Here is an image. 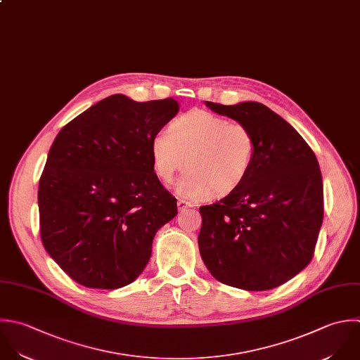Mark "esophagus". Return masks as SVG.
Masks as SVG:
<instances>
[{"label":"esophagus","mask_w":360,"mask_h":360,"mask_svg":"<svg viewBox=\"0 0 360 360\" xmlns=\"http://www.w3.org/2000/svg\"><path fill=\"white\" fill-rule=\"evenodd\" d=\"M193 205L191 203V202H188V200H184V199H179L178 200V210L179 212H184L185 209H188V207H192Z\"/></svg>","instance_id":"1"}]
</instances>
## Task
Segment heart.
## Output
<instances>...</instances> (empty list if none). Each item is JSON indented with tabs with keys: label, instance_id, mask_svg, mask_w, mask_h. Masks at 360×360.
I'll return each mask as SVG.
<instances>
[{
	"label": "heart",
	"instance_id": "b5f03b06",
	"mask_svg": "<svg viewBox=\"0 0 360 360\" xmlns=\"http://www.w3.org/2000/svg\"><path fill=\"white\" fill-rule=\"evenodd\" d=\"M255 153L257 141L247 126L207 110L181 115L151 140L153 165L161 181L169 184L189 168L176 185L178 193L189 199L238 189L252 169Z\"/></svg>",
	"mask_w": 360,
	"mask_h": 360
}]
</instances>
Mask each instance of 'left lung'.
I'll list each match as a JSON object with an SVG mask.
<instances>
[{
	"label": "left lung",
	"instance_id": "obj_1",
	"mask_svg": "<svg viewBox=\"0 0 360 360\" xmlns=\"http://www.w3.org/2000/svg\"><path fill=\"white\" fill-rule=\"evenodd\" d=\"M206 105L247 126L257 153L238 189L200 206L202 259L224 285L250 292L275 289L314 255L324 217L317 157L293 126L259 102Z\"/></svg>",
	"mask_w": 360,
	"mask_h": 360
}]
</instances>
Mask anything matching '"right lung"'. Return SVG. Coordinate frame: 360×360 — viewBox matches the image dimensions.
Segmentation results:
<instances>
[{
    "mask_svg": "<svg viewBox=\"0 0 360 360\" xmlns=\"http://www.w3.org/2000/svg\"><path fill=\"white\" fill-rule=\"evenodd\" d=\"M172 99L110 95L56 136L39 181L40 238L77 283L119 289L144 271L155 233L178 214L154 172L153 137L178 113Z\"/></svg>",
    "mask_w": 360,
    "mask_h": 360,
    "instance_id": "obj_1",
    "label": "right lung"
}]
</instances>
